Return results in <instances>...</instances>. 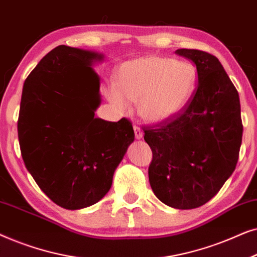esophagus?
<instances>
[{"label":"esophagus","mask_w":257,"mask_h":257,"mask_svg":"<svg viewBox=\"0 0 257 257\" xmlns=\"http://www.w3.org/2000/svg\"><path fill=\"white\" fill-rule=\"evenodd\" d=\"M133 130H135V136H136V138H137V139H142L143 136H144L143 130L140 128V127H138V126H135V127H133Z\"/></svg>","instance_id":"obj_1"}]
</instances>
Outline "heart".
<instances>
[{
	"label": "heart",
	"mask_w": 257,
	"mask_h": 257,
	"mask_svg": "<svg viewBox=\"0 0 257 257\" xmlns=\"http://www.w3.org/2000/svg\"><path fill=\"white\" fill-rule=\"evenodd\" d=\"M195 83L196 70L191 63L152 56L124 63L106 97L118 110L127 111L132 101L138 104L144 120L163 122L184 110Z\"/></svg>",
	"instance_id": "b5f03b06"
}]
</instances>
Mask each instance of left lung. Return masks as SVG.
I'll return each mask as SVG.
<instances>
[{
  "mask_svg": "<svg viewBox=\"0 0 257 257\" xmlns=\"http://www.w3.org/2000/svg\"><path fill=\"white\" fill-rule=\"evenodd\" d=\"M198 71V86L184 110L144 127L153 159L149 179L165 205L193 209L217 194L233 174L242 143L240 98L215 56L178 49Z\"/></svg>",
  "mask_w": 257,
  "mask_h": 257,
  "instance_id": "8db88e82",
  "label": "left lung"
}]
</instances>
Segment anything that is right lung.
Here are the masks:
<instances>
[{"instance_id":"obj_1","label":"right lung","mask_w":257,"mask_h":257,"mask_svg":"<svg viewBox=\"0 0 257 257\" xmlns=\"http://www.w3.org/2000/svg\"><path fill=\"white\" fill-rule=\"evenodd\" d=\"M98 52L59 45L41 59L23 85L19 122L27 170L56 205L80 209L110 191L115 168L135 140L131 121L94 117Z\"/></svg>"}]
</instances>
